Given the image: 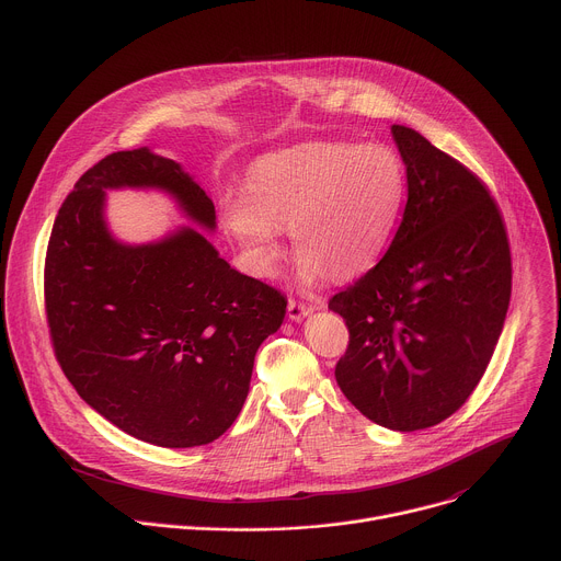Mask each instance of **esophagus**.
<instances>
[{"label":"esophagus","mask_w":561,"mask_h":561,"mask_svg":"<svg viewBox=\"0 0 561 561\" xmlns=\"http://www.w3.org/2000/svg\"><path fill=\"white\" fill-rule=\"evenodd\" d=\"M324 304H304V301H295V299H288V317L293 319V322H299V319H304L306 314H310L314 308H322Z\"/></svg>","instance_id":"34e87169"}]
</instances>
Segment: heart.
<instances>
[{
  "instance_id": "heart-1",
  "label": "heart",
  "mask_w": 561,
  "mask_h": 561,
  "mask_svg": "<svg viewBox=\"0 0 561 561\" xmlns=\"http://www.w3.org/2000/svg\"><path fill=\"white\" fill-rule=\"evenodd\" d=\"M404 197L407 169L388 144L308 141L262 157L221 221L255 275H273L290 228L304 282L348 279L381 257Z\"/></svg>"
}]
</instances>
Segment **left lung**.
<instances>
[{
  "label": "left lung",
  "mask_w": 561,
  "mask_h": 561,
  "mask_svg": "<svg viewBox=\"0 0 561 561\" xmlns=\"http://www.w3.org/2000/svg\"><path fill=\"white\" fill-rule=\"evenodd\" d=\"M409 199L386 255L329 308L348 327L335 377L390 431L435 426L484 377L511 301V247L486 184L409 126H392Z\"/></svg>",
  "instance_id": "obj_1"
}]
</instances>
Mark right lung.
<instances>
[{
	"mask_svg": "<svg viewBox=\"0 0 561 561\" xmlns=\"http://www.w3.org/2000/svg\"><path fill=\"white\" fill-rule=\"evenodd\" d=\"M162 188L199 226L210 197L173 159L111 152L77 180L48 239L44 301L55 357L79 397L124 433L164 448L202 446L242 411L255 353L286 297L230 268L195 228L126 247L108 232L106 188Z\"/></svg>",
	"mask_w": 561,
	"mask_h": 561,
	"instance_id": "add662e5",
	"label": "right lung"
}]
</instances>
